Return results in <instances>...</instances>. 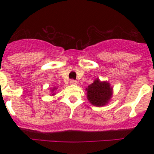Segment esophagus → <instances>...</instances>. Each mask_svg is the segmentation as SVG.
I'll use <instances>...</instances> for the list:
<instances>
[{
  "instance_id": "obj_1",
  "label": "esophagus",
  "mask_w": 154,
  "mask_h": 154,
  "mask_svg": "<svg viewBox=\"0 0 154 154\" xmlns=\"http://www.w3.org/2000/svg\"><path fill=\"white\" fill-rule=\"evenodd\" d=\"M70 84H71V85H77V82L76 81V80H71V81H70Z\"/></svg>"
}]
</instances>
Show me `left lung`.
<instances>
[{
  "instance_id": "obj_1",
  "label": "left lung",
  "mask_w": 154,
  "mask_h": 154,
  "mask_svg": "<svg viewBox=\"0 0 154 154\" xmlns=\"http://www.w3.org/2000/svg\"><path fill=\"white\" fill-rule=\"evenodd\" d=\"M87 99L93 106H103L112 97L113 89L109 83L101 81L96 78L91 84L86 88Z\"/></svg>"
}]
</instances>
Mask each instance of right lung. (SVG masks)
Masks as SVG:
<instances>
[{
    "label": "right lung",
    "instance_id": "1",
    "mask_svg": "<svg viewBox=\"0 0 154 154\" xmlns=\"http://www.w3.org/2000/svg\"><path fill=\"white\" fill-rule=\"evenodd\" d=\"M56 90H57V86L53 87V88H50V91H50V92H51L50 95H51V96H54V95H55V94H57V93L55 92Z\"/></svg>",
    "mask_w": 154,
    "mask_h": 154
}]
</instances>
